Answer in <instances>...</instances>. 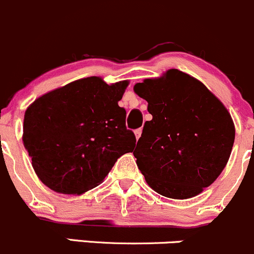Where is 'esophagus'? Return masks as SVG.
<instances>
[{
  "mask_svg": "<svg viewBox=\"0 0 254 254\" xmlns=\"http://www.w3.org/2000/svg\"><path fill=\"white\" fill-rule=\"evenodd\" d=\"M134 135H135V138H137V140L139 139V137H140V135H142V129H140V128L135 129L134 130Z\"/></svg>",
  "mask_w": 254,
  "mask_h": 254,
  "instance_id": "esophagus-1",
  "label": "esophagus"
}]
</instances>
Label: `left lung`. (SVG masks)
Segmentation results:
<instances>
[{
	"label": "left lung",
	"mask_w": 254,
	"mask_h": 254,
	"mask_svg": "<svg viewBox=\"0 0 254 254\" xmlns=\"http://www.w3.org/2000/svg\"><path fill=\"white\" fill-rule=\"evenodd\" d=\"M133 90L153 116L133 151L146 184L172 199L202 193L229 161L235 140L230 112L200 80L179 69L146 78Z\"/></svg>",
	"instance_id": "obj_1"
}]
</instances>
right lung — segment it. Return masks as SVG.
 <instances>
[{"label": "right lung", "instance_id": "1", "mask_svg": "<svg viewBox=\"0 0 254 254\" xmlns=\"http://www.w3.org/2000/svg\"><path fill=\"white\" fill-rule=\"evenodd\" d=\"M128 84L83 78L28 106L23 144L46 187L80 195L100 185L120 156L132 153L135 137L126 128V110L119 106Z\"/></svg>", "mask_w": 254, "mask_h": 254}]
</instances>
